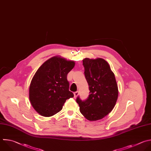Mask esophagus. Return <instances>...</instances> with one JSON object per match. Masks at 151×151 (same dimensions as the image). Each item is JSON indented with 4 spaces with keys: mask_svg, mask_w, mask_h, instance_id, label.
<instances>
[{
    "mask_svg": "<svg viewBox=\"0 0 151 151\" xmlns=\"http://www.w3.org/2000/svg\"><path fill=\"white\" fill-rule=\"evenodd\" d=\"M73 94H74V97H75V98H76V97H77V96L78 95V94H79V92H78V91L75 92L73 93Z\"/></svg>",
    "mask_w": 151,
    "mask_h": 151,
    "instance_id": "obj_1",
    "label": "esophagus"
}]
</instances>
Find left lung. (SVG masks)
I'll list each match as a JSON object with an SVG mask.
<instances>
[{"label": "left lung", "mask_w": 151, "mask_h": 151, "mask_svg": "<svg viewBox=\"0 0 151 151\" xmlns=\"http://www.w3.org/2000/svg\"><path fill=\"white\" fill-rule=\"evenodd\" d=\"M82 61L90 94L85 101L78 96L76 103L87 120H101L113 110L117 102L119 90L115 76L103 59L85 58Z\"/></svg>", "instance_id": "8db88e82"}]
</instances>
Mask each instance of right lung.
<instances>
[{
  "mask_svg": "<svg viewBox=\"0 0 151 151\" xmlns=\"http://www.w3.org/2000/svg\"><path fill=\"white\" fill-rule=\"evenodd\" d=\"M75 65V62L58 56L46 60L37 70L29 85V98L39 114L54 116L62 110L67 99L74 96L69 90L67 75Z\"/></svg>",
  "mask_w": 151,
  "mask_h": 151,
  "instance_id": "1",
  "label": "right lung"
}]
</instances>
